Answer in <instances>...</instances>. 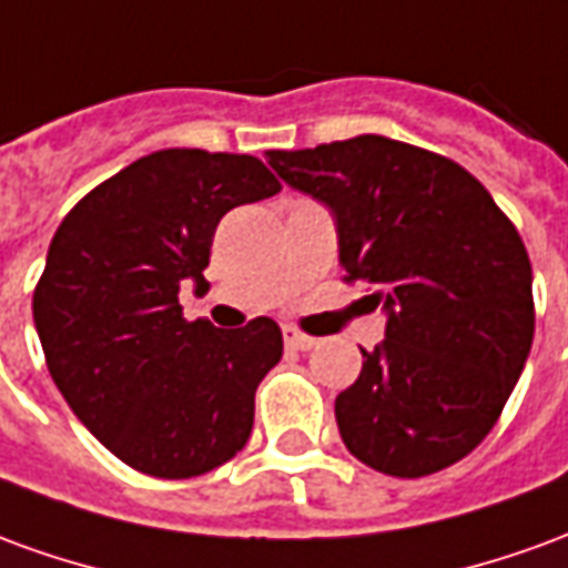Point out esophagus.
I'll use <instances>...</instances> for the list:
<instances>
[{
	"label": "esophagus",
	"instance_id": "esophagus-1",
	"mask_svg": "<svg viewBox=\"0 0 568 568\" xmlns=\"http://www.w3.org/2000/svg\"><path fill=\"white\" fill-rule=\"evenodd\" d=\"M285 346H292V349H301V353H307L316 346V337H307V334L295 332V328H283Z\"/></svg>",
	"mask_w": 568,
	"mask_h": 568
}]
</instances>
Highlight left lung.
<instances>
[{
	"label": "left lung",
	"mask_w": 568,
	"mask_h": 568,
	"mask_svg": "<svg viewBox=\"0 0 568 568\" xmlns=\"http://www.w3.org/2000/svg\"><path fill=\"white\" fill-rule=\"evenodd\" d=\"M285 185L328 206L341 267L386 334L337 395L346 450L393 477L459 463L487 438L532 346L524 240L459 163L386 136L271 151Z\"/></svg>",
	"instance_id": "left-lung-1"
}]
</instances>
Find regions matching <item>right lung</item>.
Returning a JSON list of instances; mask_svg holds the SVG:
<instances>
[{
    "label": "right lung",
    "mask_w": 568,
    "mask_h": 568,
    "mask_svg": "<svg viewBox=\"0 0 568 568\" xmlns=\"http://www.w3.org/2000/svg\"><path fill=\"white\" fill-rule=\"evenodd\" d=\"M252 154L163 149L79 200L32 295L48 371L93 438L142 475H206L246 447L255 389L283 358L267 316L185 322L182 285H206L224 212L273 197Z\"/></svg>",
    "instance_id": "add662e5"
}]
</instances>
